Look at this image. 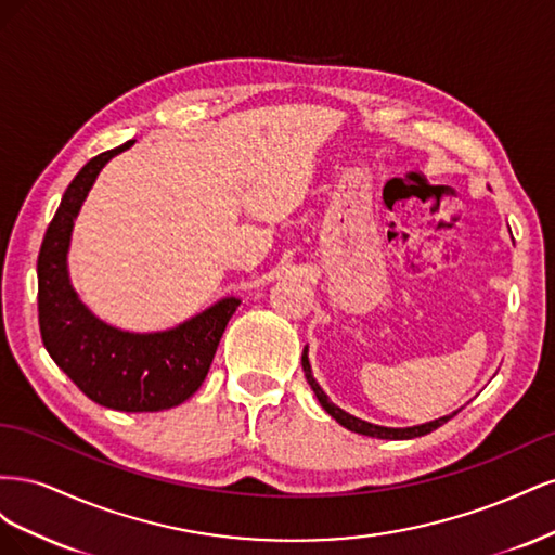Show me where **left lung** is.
Wrapping results in <instances>:
<instances>
[{
  "label": "left lung",
  "mask_w": 555,
  "mask_h": 555,
  "mask_svg": "<svg viewBox=\"0 0 555 555\" xmlns=\"http://www.w3.org/2000/svg\"><path fill=\"white\" fill-rule=\"evenodd\" d=\"M304 371H306L308 384L312 386V391H314V396L319 400V405H322L340 426H345L351 433L367 435V438H379V440H412V438H422V435H428L435 428H440L442 424H447L453 414H459V412H453L449 416L435 418V422H428V424H422V426H412V428H386V426H377V424H367V422H363V418H357V416L347 414L345 410H340L338 405H333V402L328 400V396L322 391V386H319L317 379L312 377L310 361H308V347L304 349Z\"/></svg>",
  "instance_id": "8db88e82"
}]
</instances>
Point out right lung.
Returning a JSON list of instances; mask_svg holds the SVG:
<instances>
[{"label": "right lung", "mask_w": 555, "mask_h": 555, "mask_svg": "<svg viewBox=\"0 0 555 555\" xmlns=\"http://www.w3.org/2000/svg\"><path fill=\"white\" fill-rule=\"evenodd\" d=\"M129 145L133 141L82 166L48 224L37 261L39 328L50 359L90 400L120 412H159L198 391L241 300L222 298L190 322L159 333L113 328L80 304L66 271L74 220L99 171Z\"/></svg>", "instance_id": "1"}]
</instances>
